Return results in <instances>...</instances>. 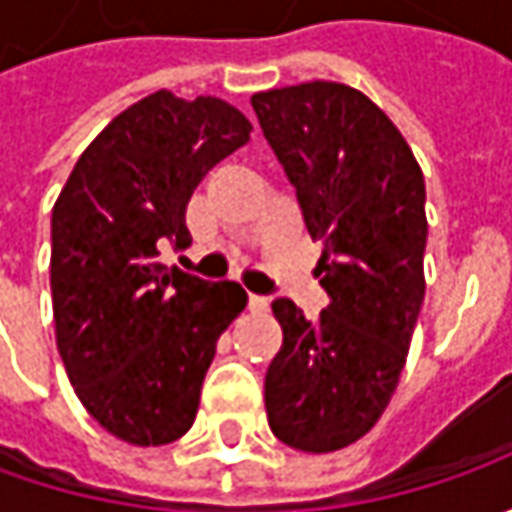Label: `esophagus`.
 Here are the masks:
<instances>
[{"mask_svg":"<svg viewBox=\"0 0 512 512\" xmlns=\"http://www.w3.org/2000/svg\"><path fill=\"white\" fill-rule=\"evenodd\" d=\"M267 307H270V302H267L265 296H256V293L247 296V310H250V313H265Z\"/></svg>","mask_w":512,"mask_h":512,"instance_id":"obj_1","label":"esophagus"}]
</instances>
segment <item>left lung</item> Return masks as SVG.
Here are the masks:
<instances>
[{
  "label": "left lung",
  "mask_w": 512,
  "mask_h": 512,
  "mask_svg": "<svg viewBox=\"0 0 512 512\" xmlns=\"http://www.w3.org/2000/svg\"><path fill=\"white\" fill-rule=\"evenodd\" d=\"M262 133L296 187L330 305L307 322L273 302L282 347L265 376L279 442L333 453L382 419L424 302V176L399 128L362 90L302 82L253 93Z\"/></svg>",
  "instance_id": "1"
}]
</instances>
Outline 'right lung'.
I'll use <instances>...</instances> for the list:
<instances>
[{"mask_svg": "<svg viewBox=\"0 0 512 512\" xmlns=\"http://www.w3.org/2000/svg\"><path fill=\"white\" fill-rule=\"evenodd\" d=\"M250 130L225 99L156 90L90 142L53 205L56 347L79 402L122 442L185 436L216 342L245 310L242 285L165 267L159 245H190L193 190Z\"/></svg>", "mask_w": 512, "mask_h": 512, "instance_id": "right-lung-1", "label": "right lung"}]
</instances>
